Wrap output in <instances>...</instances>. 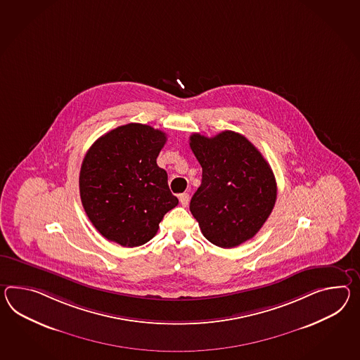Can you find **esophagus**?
Masks as SVG:
<instances>
[{"label": "esophagus", "instance_id": "obj_1", "mask_svg": "<svg viewBox=\"0 0 360 360\" xmlns=\"http://www.w3.org/2000/svg\"><path fill=\"white\" fill-rule=\"evenodd\" d=\"M179 202L182 204V207H187L190 202V195L187 193H181L179 195Z\"/></svg>", "mask_w": 360, "mask_h": 360}]
</instances>
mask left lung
Masks as SVG:
<instances>
[{
    "mask_svg": "<svg viewBox=\"0 0 360 360\" xmlns=\"http://www.w3.org/2000/svg\"><path fill=\"white\" fill-rule=\"evenodd\" d=\"M190 147L202 169V184L190 202L202 236L222 248L254 238L277 199L266 160L243 135L229 130L213 138L193 134Z\"/></svg>",
    "mask_w": 360,
    "mask_h": 360,
    "instance_id": "left-lung-1",
    "label": "left lung"
}]
</instances>
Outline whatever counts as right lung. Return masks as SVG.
I'll use <instances>...</instances> for the list:
<instances>
[{"label": "right lung", "mask_w": 360, "mask_h": 360, "mask_svg": "<svg viewBox=\"0 0 360 360\" xmlns=\"http://www.w3.org/2000/svg\"><path fill=\"white\" fill-rule=\"evenodd\" d=\"M165 143V132L129 123L88 149L80 167V199L108 240L123 247L144 245L156 236L165 213L178 205L167 172L156 162Z\"/></svg>", "instance_id": "add662e5"}]
</instances>
